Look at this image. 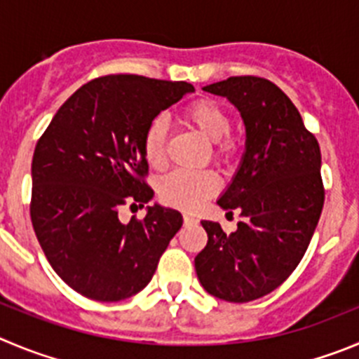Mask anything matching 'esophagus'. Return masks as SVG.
I'll list each match as a JSON object with an SVG mask.
<instances>
[{"label":"esophagus","mask_w":359,"mask_h":359,"mask_svg":"<svg viewBox=\"0 0 359 359\" xmlns=\"http://www.w3.org/2000/svg\"><path fill=\"white\" fill-rule=\"evenodd\" d=\"M184 225H189V223H193V221H195V217H191V216H187V214H184Z\"/></svg>","instance_id":"34e87169"}]
</instances>
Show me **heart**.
<instances>
[{"mask_svg":"<svg viewBox=\"0 0 359 359\" xmlns=\"http://www.w3.org/2000/svg\"><path fill=\"white\" fill-rule=\"evenodd\" d=\"M182 122L210 142V157L214 163L226 166L237 156V140L230 134L232 116L219 102L212 99H196L184 106ZM143 154L152 168H161L166 161V127L161 118H154L143 134ZM217 180L212 172L168 173L159 182V198L166 205L182 210H195L203 200L214 195Z\"/></svg>","mask_w":359,"mask_h":359,"instance_id":"heart-1","label":"heart"}]
</instances>
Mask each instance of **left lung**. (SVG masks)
I'll return each instance as SVG.
<instances>
[{
  "label": "left lung",
  "mask_w": 359,
  "mask_h": 359,
  "mask_svg": "<svg viewBox=\"0 0 359 359\" xmlns=\"http://www.w3.org/2000/svg\"><path fill=\"white\" fill-rule=\"evenodd\" d=\"M203 90L230 99L246 123V154L217 205L233 214L237 230L202 221L207 246L195 259L203 289L230 303L259 299L283 283L316 232L326 189L320 147L292 100L273 81L233 76Z\"/></svg>",
  "instance_id": "left-lung-1"
}]
</instances>
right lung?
I'll return each instance as SVG.
<instances>
[{
    "label": "right lung",
    "mask_w": 359,
    "mask_h": 359,
    "mask_svg": "<svg viewBox=\"0 0 359 359\" xmlns=\"http://www.w3.org/2000/svg\"><path fill=\"white\" fill-rule=\"evenodd\" d=\"M193 92L186 81L109 74L74 92L39 138L32 161L33 230L70 289L95 301H122L145 289L182 226L173 209L118 219L154 191L143 134L163 109Z\"/></svg>",
    "instance_id": "add662e5"
}]
</instances>
